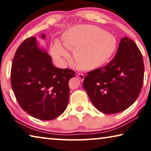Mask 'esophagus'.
Wrapping results in <instances>:
<instances>
[{
    "label": "esophagus",
    "mask_w": 151,
    "mask_h": 151,
    "mask_svg": "<svg viewBox=\"0 0 151 151\" xmlns=\"http://www.w3.org/2000/svg\"><path fill=\"white\" fill-rule=\"evenodd\" d=\"M77 78H78L81 81H83V79H84V75L83 73H77Z\"/></svg>",
    "instance_id": "1"
}]
</instances>
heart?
<instances>
[{
  "instance_id": "heart-1",
  "label": "heart",
  "mask_w": 151,
  "mask_h": 151,
  "mask_svg": "<svg viewBox=\"0 0 151 151\" xmlns=\"http://www.w3.org/2000/svg\"><path fill=\"white\" fill-rule=\"evenodd\" d=\"M64 46L56 41L51 55L60 63L71 59L68 49L74 51L76 62L83 69L98 68L106 63L115 53L117 40L115 36L92 25H78L63 35Z\"/></svg>"
}]
</instances>
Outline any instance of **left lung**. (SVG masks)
<instances>
[{"mask_svg":"<svg viewBox=\"0 0 151 151\" xmlns=\"http://www.w3.org/2000/svg\"><path fill=\"white\" fill-rule=\"evenodd\" d=\"M144 71L140 50L133 40L124 37L112 61L88 72L83 87L97 109L114 114L136 101L142 87Z\"/></svg>","mask_w":151,"mask_h":151,"instance_id":"left-lung-1","label":"left lung"}]
</instances>
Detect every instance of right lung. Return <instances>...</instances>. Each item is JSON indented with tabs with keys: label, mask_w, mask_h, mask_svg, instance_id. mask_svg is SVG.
Wrapping results in <instances>:
<instances>
[{
	"label": "right lung",
	"mask_w": 151,
	"mask_h": 151,
	"mask_svg": "<svg viewBox=\"0 0 151 151\" xmlns=\"http://www.w3.org/2000/svg\"><path fill=\"white\" fill-rule=\"evenodd\" d=\"M42 38L45 39V34ZM75 76L70 69H59L52 58L40 49L36 39L23 42L14 56L11 83L22 109L41 120H51L65 110L69 101V81Z\"/></svg>",
	"instance_id": "right-lung-1"
}]
</instances>
